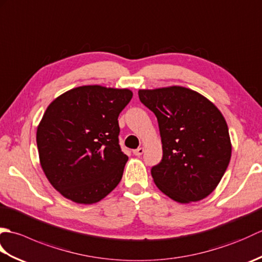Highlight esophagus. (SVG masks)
Returning <instances> with one entry per match:
<instances>
[{"label":"esophagus","instance_id":"1","mask_svg":"<svg viewBox=\"0 0 262 262\" xmlns=\"http://www.w3.org/2000/svg\"><path fill=\"white\" fill-rule=\"evenodd\" d=\"M133 153H134V155H137V157H140V155H142L144 153V148L143 147H138V148L134 149V151H133Z\"/></svg>","mask_w":262,"mask_h":262}]
</instances>
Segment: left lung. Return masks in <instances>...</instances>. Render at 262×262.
<instances>
[{
  "label": "left lung",
  "mask_w": 262,
  "mask_h": 262,
  "mask_svg": "<svg viewBox=\"0 0 262 262\" xmlns=\"http://www.w3.org/2000/svg\"><path fill=\"white\" fill-rule=\"evenodd\" d=\"M138 97L159 122L163 157L151 170L155 185L177 203L207 197L231 160L223 115L207 98L179 85L140 90Z\"/></svg>",
  "instance_id": "obj_1"
}]
</instances>
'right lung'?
<instances>
[{"instance_id":"right-lung-1","label":"right lung","mask_w":262,"mask_h":262,"mask_svg":"<svg viewBox=\"0 0 262 262\" xmlns=\"http://www.w3.org/2000/svg\"><path fill=\"white\" fill-rule=\"evenodd\" d=\"M132 97L128 89L83 85L48 105L37 127L39 161L62 196L90 205L118 186L128 160L118 143V116Z\"/></svg>"}]
</instances>
